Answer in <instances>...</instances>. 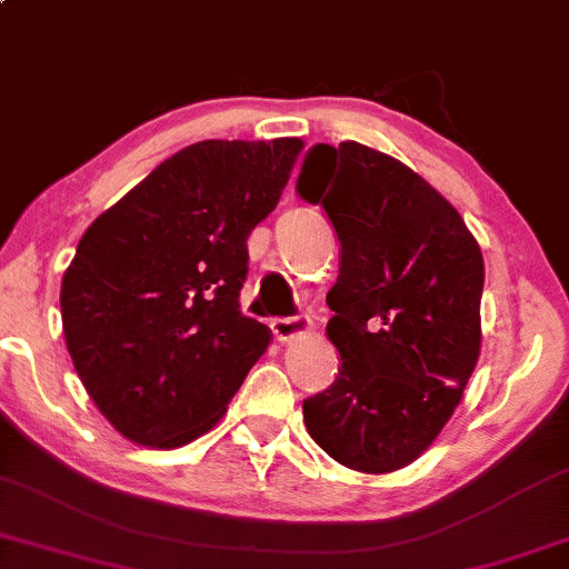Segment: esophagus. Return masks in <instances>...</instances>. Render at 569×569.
I'll use <instances>...</instances> for the list:
<instances>
[{
	"label": "esophagus",
	"instance_id": "34e87169",
	"mask_svg": "<svg viewBox=\"0 0 569 569\" xmlns=\"http://www.w3.org/2000/svg\"><path fill=\"white\" fill-rule=\"evenodd\" d=\"M270 330H272V336L280 340V343H291V340L307 336V332L312 330V322H309V317H305V315L276 317V320L270 322Z\"/></svg>",
	"mask_w": 569,
	"mask_h": 569
}]
</instances>
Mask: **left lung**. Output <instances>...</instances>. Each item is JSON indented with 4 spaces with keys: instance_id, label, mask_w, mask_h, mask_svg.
<instances>
[{
    "instance_id": "obj_1",
    "label": "left lung",
    "mask_w": 569,
    "mask_h": 569,
    "mask_svg": "<svg viewBox=\"0 0 569 569\" xmlns=\"http://www.w3.org/2000/svg\"><path fill=\"white\" fill-rule=\"evenodd\" d=\"M297 192L340 241L328 291L340 369L305 400L307 431L340 466L398 471L435 442L479 361V241L429 181L353 140L317 142Z\"/></svg>"
}]
</instances>
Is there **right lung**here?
Returning a JSON list of instances; mask_svg holds the SVG:
<instances>
[{
    "instance_id": "1",
    "label": "right lung",
    "mask_w": 569,
    "mask_h": 569,
    "mask_svg": "<svg viewBox=\"0 0 569 569\" xmlns=\"http://www.w3.org/2000/svg\"><path fill=\"white\" fill-rule=\"evenodd\" d=\"M299 138L202 140L82 233L62 278L67 351L113 429L181 448L221 421L270 343L244 317L247 239L272 213Z\"/></svg>"
}]
</instances>
